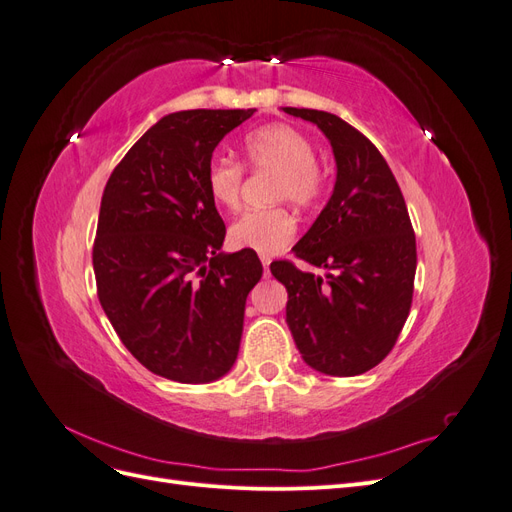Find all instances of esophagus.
<instances>
[{
  "label": "esophagus",
  "instance_id": "34e87169",
  "mask_svg": "<svg viewBox=\"0 0 512 512\" xmlns=\"http://www.w3.org/2000/svg\"><path fill=\"white\" fill-rule=\"evenodd\" d=\"M260 260H262V267H265V275H269V265H271V256H265V254H262V256H260Z\"/></svg>",
  "mask_w": 512,
  "mask_h": 512
}]
</instances>
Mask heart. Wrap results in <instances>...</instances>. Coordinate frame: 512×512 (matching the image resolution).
Here are the masks:
<instances>
[{"label": "heart", "mask_w": 512, "mask_h": 512, "mask_svg": "<svg viewBox=\"0 0 512 512\" xmlns=\"http://www.w3.org/2000/svg\"><path fill=\"white\" fill-rule=\"evenodd\" d=\"M243 158L254 170H275L273 200H290L292 205L309 209L324 192V173L316 162L314 143L288 123H269L247 134L243 138ZM205 181L215 205L228 211L241 205V164L228 158L213 160ZM294 232L297 218L286 207L252 209L230 224L228 241L239 250L275 254L292 241Z\"/></svg>", "instance_id": "obj_1"}]
</instances>
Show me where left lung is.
<instances>
[{"label":"left lung","mask_w":512,"mask_h":512,"mask_svg":"<svg viewBox=\"0 0 512 512\" xmlns=\"http://www.w3.org/2000/svg\"><path fill=\"white\" fill-rule=\"evenodd\" d=\"M331 141L337 181L314 226L292 247L329 269L327 282L290 260L271 262L288 290L286 322L303 361L329 376H359L389 354L410 314L416 239L404 194L376 145L337 115L286 106Z\"/></svg>","instance_id":"1"}]
</instances>
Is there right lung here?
<instances>
[{
    "label": "right lung",
    "instance_id": "add662e5",
    "mask_svg": "<svg viewBox=\"0 0 512 512\" xmlns=\"http://www.w3.org/2000/svg\"><path fill=\"white\" fill-rule=\"evenodd\" d=\"M256 108L162 117L108 179L94 241L98 299L121 344L162 378L200 384L237 361L254 250L220 254L226 226L207 192L213 149Z\"/></svg>",
    "mask_w": 512,
    "mask_h": 512
}]
</instances>
